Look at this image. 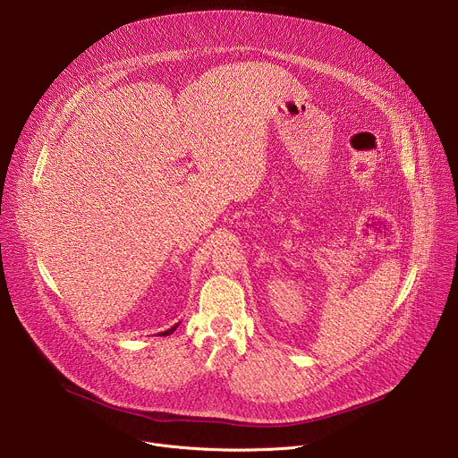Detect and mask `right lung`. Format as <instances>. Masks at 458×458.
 Masks as SVG:
<instances>
[{"mask_svg":"<svg viewBox=\"0 0 458 458\" xmlns=\"http://www.w3.org/2000/svg\"><path fill=\"white\" fill-rule=\"evenodd\" d=\"M176 328H178V325H174L173 328H168V330H165V332H159V335H168V334H173Z\"/></svg>","mask_w":458,"mask_h":458,"instance_id":"1","label":"right lung"}]
</instances>
